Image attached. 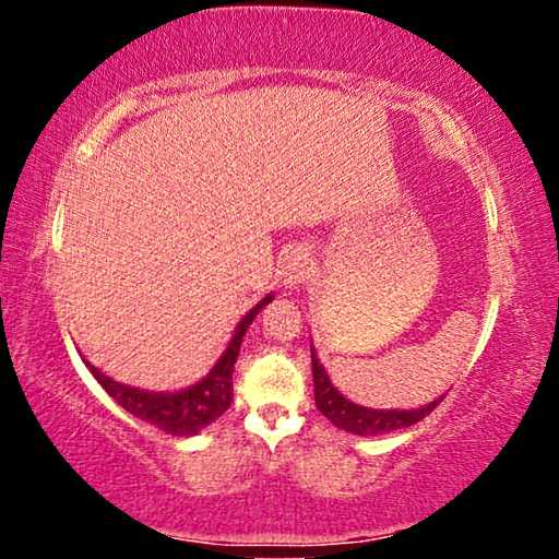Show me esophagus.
<instances>
[{
    "label": "esophagus",
    "instance_id": "1",
    "mask_svg": "<svg viewBox=\"0 0 559 559\" xmlns=\"http://www.w3.org/2000/svg\"><path fill=\"white\" fill-rule=\"evenodd\" d=\"M310 276V259L302 249H290L283 257V286L298 288Z\"/></svg>",
    "mask_w": 559,
    "mask_h": 559
}]
</instances>
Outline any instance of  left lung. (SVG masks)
I'll return each mask as SVG.
<instances>
[{
    "mask_svg": "<svg viewBox=\"0 0 559 559\" xmlns=\"http://www.w3.org/2000/svg\"><path fill=\"white\" fill-rule=\"evenodd\" d=\"M310 357H313L316 406L337 429L357 433V437H377V433H390L396 429L412 427V424L421 421L424 416H429L437 409L443 400V396H439V400L429 402L427 406H419V409H370V406H359L345 400V396L335 390L313 347H310Z\"/></svg>",
    "mask_w": 559,
    "mask_h": 559,
    "instance_id": "1",
    "label": "left lung"
}]
</instances>
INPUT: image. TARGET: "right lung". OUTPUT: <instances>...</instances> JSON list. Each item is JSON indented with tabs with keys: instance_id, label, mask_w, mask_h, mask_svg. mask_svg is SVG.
<instances>
[{
	"instance_id": "obj_1",
	"label": "right lung",
	"mask_w": 559,
	"mask_h": 559,
	"mask_svg": "<svg viewBox=\"0 0 559 559\" xmlns=\"http://www.w3.org/2000/svg\"><path fill=\"white\" fill-rule=\"evenodd\" d=\"M271 300L273 296L269 293L266 298L259 300L257 306H253L249 313L239 320V325L234 330L231 343L226 345L219 362L212 367L204 380L187 386V390H179V392L138 390V386H128L110 380V377L103 374L98 367H93L88 359H83V362H86V367L93 372V377H96L103 390H106L128 414L138 416V419H143L147 424H155V427L173 433V437H194V433H200L204 427H210L212 421L219 419V416L229 409V404L234 400V382H231L234 362L236 357H239L243 335L253 323V318L259 316V310Z\"/></svg>"
}]
</instances>
